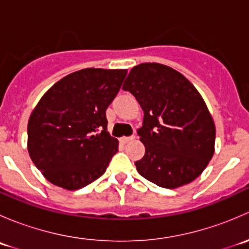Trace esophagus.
I'll use <instances>...</instances> for the list:
<instances>
[{"label": "esophagus", "instance_id": "esophagus-1", "mask_svg": "<svg viewBox=\"0 0 249 249\" xmlns=\"http://www.w3.org/2000/svg\"><path fill=\"white\" fill-rule=\"evenodd\" d=\"M135 139V136H130V137H122V139H120V141H122L123 143H127V142H130V141H132Z\"/></svg>", "mask_w": 249, "mask_h": 249}]
</instances>
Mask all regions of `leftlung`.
I'll list each match as a JSON object with an SVG mask.
<instances>
[{"label":"left lung","instance_id":"8db88e82","mask_svg":"<svg viewBox=\"0 0 249 249\" xmlns=\"http://www.w3.org/2000/svg\"><path fill=\"white\" fill-rule=\"evenodd\" d=\"M123 90L144 112L137 130L145 147L135 162L140 175L167 189L199 177L214 154L215 125L196 88L172 67L144 62L132 67Z\"/></svg>","mask_w":249,"mask_h":249}]
</instances>
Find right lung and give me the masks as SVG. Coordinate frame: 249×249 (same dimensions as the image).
I'll list each match as a JSON object with an SVG mask.
<instances>
[{"label":"right lung","mask_w":249,"mask_h":249,"mask_svg":"<svg viewBox=\"0 0 249 249\" xmlns=\"http://www.w3.org/2000/svg\"><path fill=\"white\" fill-rule=\"evenodd\" d=\"M127 70L83 69L55 83L27 124V150L47 180L66 190L90 184L118 152L107 131L106 109Z\"/></svg>","instance_id":"add662e5"}]
</instances>
